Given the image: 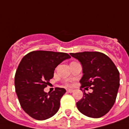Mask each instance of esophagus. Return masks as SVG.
Wrapping results in <instances>:
<instances>
[{
	"instance_id": "34e87169",
	"label": "esophagus",
	"mask_w": 129,
	"mask_h": 129,
	"mask_svg": "<svg viewBox=\"0 0 129 129\" xmlns=\"http://www.w3.org/2000/svg\"><path fill=\"white\" fill-rule=\"evenodd\" d=\"M67 91L68 93H72V92H73V91H74L73 89H68Z\"/></svg>"
}]
</instances>
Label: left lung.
Segmentation results:
<instances>
[{"label":"left lung","instance_id":"8db88e82","mask_svg":"<svg viewBox=\"0 0 129 129\" xmlns=\"http://www.w3.org/2000/svg\"><path fill=\"white\" fill-rule=\"evenodd\" d=\"M70 54L82 66L81 87H90L93 90L88 93L83 90V96L77 102V107L88 117H102L111 109L117 96L120 85L117 68L108 56L102 52H83Z\"/></svg>","mask_w":129,"mask_h":129}]
</instances>
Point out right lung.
<instances>
[{"instance_id": "obj_1", "label": "right lung", "mask_w": 129, "mask_h": 129, "mask_svg": "<svg viewBox=\"0 0 129 129\" xmlns=\"http://www.w3.org/2000/svg\"><path fill=\"white\" fill-rule=\"evenodd\" d=\"M70 58L64 52L38 50L22 58L15 76V91L20 105L31 117L43 120L58 112L65 89L56 87L52 93L45 92L44 89L54 77L56 67Z\"/></svg>"}]
</instances>
